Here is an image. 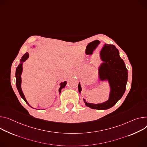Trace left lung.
I'll list each match as a JSON object with an SVG mask.
<instances>
[{"mask_svg": "<svg viewBox=\"0 0 147 147\" xmlns=\"http://www.w3.org/2000/svg\"><path fill=\"white\" fill-rule=\"evenodd\" d=\"M105 45L109 50L101 52V59L104 62L99 69V75L101 80H109L111 93L109 100L104 103L94 104L85 102L87 107L92 109L107 110L112 107L122 97L126 88L128 71L125 63L119 57V51L114 45ZM78 88L80 92L82 88L80 83Z\"/></svg>", "mask_w": 147, "mask_h": 147, "instance_id": "obj_1", "label": "left lung"}]
</instances>
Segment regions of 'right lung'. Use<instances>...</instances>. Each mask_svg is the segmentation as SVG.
Instances as JSON below:
<instances>
[{
    "mask_svg": "<svg viewBox=\"0 0 147 147\" xmlns=\"http://www.w3.org/2000/svg\"><path fill=\"white\" fill-rule=\"evenodd\" d=\"M28 57H29V53L27 52V53H25V54L22 56V59H20V63L18 65V67L16 68V87H17V88L19 91V92L20 96L25 101V102L30 107V105L28 104L27 100H26V98L24 97V96L23 94V93L22 92V90L21 89V74H22V70H23V69H22V63L28 58ZM66 84H67L66 82H63V83L61 84V86L59 88L60 92H61V89L65 87Z\"/></svg>",
    "mask_w": 147,
    "mask_h": 147,
    "instance_id": "obj_1",
    "label": "right lung"
}]
</instances>
